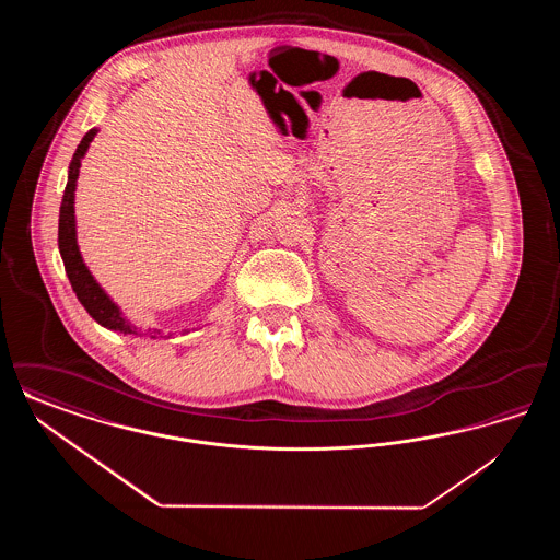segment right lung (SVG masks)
Instances as JSON below:
<instances>
[{"label": "right lung", "instance_id": "right-lung-1", "mask_svg": "<svg viewBox=\"0 0 560 560\" xmlns=\"http://www.w3.org/2000/svg\"><path fill=\"white\" fill-rule=\"evenodd\" d=\"M96 136V130H90L81 138L78 144V151L69 165V180L62 195L60 203V218H58V249L65 262L67 277L71 281V288L75 295L80 298L83 308L90 313V317L98 320L108 329L124 331V334H133L130 323L119 315V308L108 300L107 293L101 290V285L94 281L90 270L83 265L80 256V247L75 241V210H73V192H75V183L80 176L81 158L85 155L92 138ZM136 329V327H133Z\"/></svg>", "mask_w": 560, "mask_h": 560}]
</instances>
